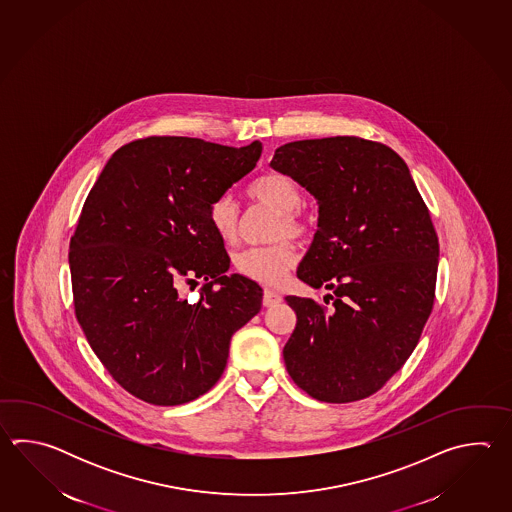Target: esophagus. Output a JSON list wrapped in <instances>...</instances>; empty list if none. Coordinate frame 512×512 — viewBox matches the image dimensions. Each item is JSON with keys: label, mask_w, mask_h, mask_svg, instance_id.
Instances as JSON below:
<instances>
[{"label": "esophagus", "mask_w": 512, "mask_h": 512, "mask_svg": "<svg viewBox=\"0 0 512 512\" xmlns=\"http://www.w3.org/2000/svg\"><path fill=\"white\" fill-rule=\"evenodd\" d=\"M282 302V296L278 293H274L271 289H265L263 291V305L265 307H274V305H278Z\"/></svg>", "instance_id": "34e87169"}]
</instances>
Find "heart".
Returning a JSON list of instances; mask_svg holds the SVG:
<instances>
[{"mask_svg": "<svg viewBox=\"0 0 512 512\" xmlns=\"http://www.w3.org/2000/svg\"><path fill=\"white\" fill-rule=\"evenodd\" d=\"M247 196L254 203L269 207L276 212V223L272 236L278 238H294L302 240L309 230L311 223L300 212L302 205V190L300 186L289 179L287 175H261L252 181L247 188ZM208 221L218 238L225 243H234L240 230V208L229 194L216 197L208 208ZM298 261V252L291 241L283 240L267 245V247H252L236 254L234 265L243 276L263 285H280L287 278V272L293 269Z\"/></svg>", "mask_w": 512, "mask_h": 512, "instance_id": "obj_1", "label": "heart"}]
</instances>
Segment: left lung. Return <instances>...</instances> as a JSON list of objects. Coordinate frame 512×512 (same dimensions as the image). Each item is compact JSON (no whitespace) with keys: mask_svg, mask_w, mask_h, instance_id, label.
I'll use <instances>...</instances> for the list:
<instances>
[{"mask_svg":"<svg viewBox=\"0 0 512 512\" xmlns=\"http://www.w3.org/2000/svg\"><path fill=\"white\" fill-rule=\"evenodd\" d=\"M271 166L318 201V230L298 278L333 294L285 296L296 327L283 348L313 399L379 392L412 355L432 313L439 241L403 159L381 142L327 137L283 144Z\"/></svg>","mask_w":512,"mask_h":512,"instance_id":"8db88e82","label":"left lung"}]
</instances>
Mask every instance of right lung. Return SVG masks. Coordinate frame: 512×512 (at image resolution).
<instances>
[{"label": "right lung", "mask_w": 512, "mask_h": 512, "mask_svg": "<svg viewBox=\"0 0 512 512\" xmlns=\"http://www.w3.org/2000/svg\"><path fill=\"white\" fill-rule=\"evenodd\" d=\"M243 148L146 137L111 155L69 245L78 324L109 375L133 397L175 406L207 393L230 338L261 309L260 285L230 274L208 221L216 197L254 170ZM203 281L200 300L180 293Z\"/></svg>", "instance_id": "obj_1"}]
</instances>
